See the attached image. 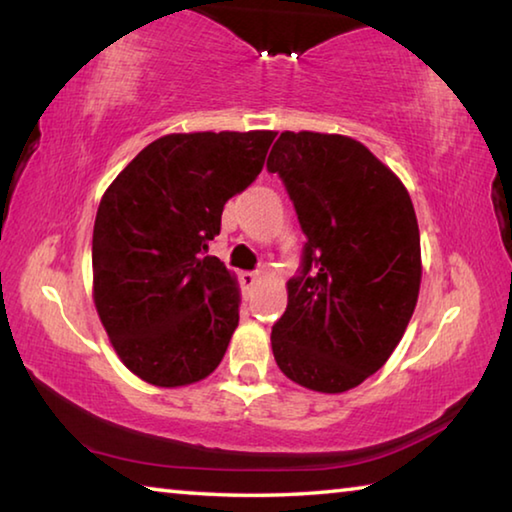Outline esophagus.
I'll use <instances>...</instances> for the list:
<instances>
[{
  "label": "esophagus",
  "mask_w": 512,
  "mask_h": 512,
  "mask_svg": "<svg viewBox=\"0 0 512 512\" xmlns=\"http://www.w3.org/2000/svg\"><path fill=\"white\" fill-rule=\"evenodd\" d=\"M241 284H244V289H253L255 284L259 282V273H253V271H244L239 275Z\"/></svg>",
  "instance_id": "esophagus-1"
}]
</instances>
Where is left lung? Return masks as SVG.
<instances>
[{"mask_svg": "<svg viewBox=\"0 0 512 512\" xmlns=\"http://www.w3.org/2000/svg\"><path fill=\"white\" fill-rule=\"evenodd\" d=\"M266 167L307 235L273 325L277 366L316 393L366 381L402 341L422 280L420 230L402 180L345 135L284 131Z\"/></svg>", "mask_w": 512, "mask_h": 512, "instance_id": "8db88e82", "label": "left lung"}]
</instances>
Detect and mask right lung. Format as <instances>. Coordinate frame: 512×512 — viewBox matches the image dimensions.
Wrapping results in <instances>:
<instances>
[{"label":"right lung","mask_w":512,"mask_h":512,"mask_svg":"<svg viewBox=\"0 0 512 512\" xmlns=\"http://www.w3.org/2000/svg\"><path fill=\"white\" fill-rule=\"evenodd\" d=\"M275 131L171 133L103 194L92 298L121 363L160 388L205 379L239 325L237 277L205 255L223 205L253 183Z\"/></svg>","instance_id":"add662e5"}]
</instances>
